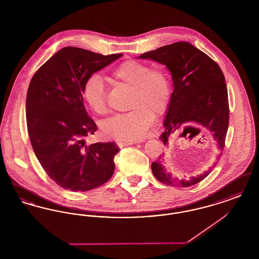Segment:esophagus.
Segmentation results:
<instances>
[{
	"label": "esophagus",
	"mask_w": 259,
	"mask_h": 259,
	"mask_svg": "<svg viewBox=\"0 0 259 259\" xmlns=\"http://www.w3.org/2000/svg\"><path fill=\"white\" fill-rule=\"evenodd\" d=\"M132 144H136V143H134V142H117V145H118L119 148H123V147L132 145Z\"/></svg>",
	"instance_id": "1"
}]
</instances>
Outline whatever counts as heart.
<instances>
[{"instance_id":"heart-1","label":"heart","mask_w":259,"mask_h":259,"mask_svg":"<svg viewBox=\"0 0 259 259\" xmlns=\"http://www.w3.org/2000/svg\"><path fill=\"white\" fill-rule=\"evenodd\" d=\"M108 78L117 85L132 89L128 108L123 114L105 122L104 132L117 141L142 139L158 116L167 110L172 96L170 75L160 67L150 68L144 62L124 61L109 72ZM82 96L91 110L105 114L108 105L104 84L98 74L91 75L82 89Z\"/></svg>"}]
</instances>
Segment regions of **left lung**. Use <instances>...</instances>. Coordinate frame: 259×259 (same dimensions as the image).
<instances>
[{
  "mask_svg": "<svg viewBox=\"0 0 259 259\" xmlns=\"http://www.w3.org/2000/svg\"><path fill=\"white\" fill-rule=\"evenodd\" d=\"M139 58L166 65L172 74L174 91L164 121L165 130L160 135L163 144L167 145L168 139L185 126L202 124L217 141L220 157L229 124V103L225 77L218 63L188 41L164 46ZM151 170L162 184L181 187L196 185L210 172L208 170L189 180H179L172 178L158 159L151 164Z\"/></svg>",
  "mask_w": 259,
  "mask_h": 259,
  "instance_id": "left-lung-1",
  "label": "left lung"
}]
</instances>
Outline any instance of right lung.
<instances>
[{"label": "right lung", "mask_w": 259, "mask_h": 259, "mask_svg": "<svg viewBox=\"0 0 259 259\" xmlns=\"http://www.w3.org/2000/svg\"><path fill=\"white\" fill-rule=\"evenodd\" d=\"M121 56L66 47L31 79L26 99L30 141L45 172L65 189L96 188L114 172L117 145L85 142L98 128L85 110L82 89L92 74Z\"/></svg>", "instance_id": "obj_1"}]
</instances>
